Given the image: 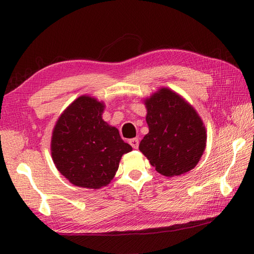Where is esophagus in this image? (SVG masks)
Instances as JSON below:
<instances>
[{"mask_svg":"<svg viewBox=\"0 0 254 254\" xmlns=\"http://www.w3.org/2000/svg\"><path fill=\"white\" fill-rule=\"evenodd\" d=\"M128 143H130V145L133 148L136 149L138 147V138H131L130 141H128Z\"/></svg>","mask_w":254,"mask_h":254,"instance_id":"esophagus-1","label":"esophagus"}]
</instances>
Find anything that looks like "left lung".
Returning a JSON list of instances; mask_svg holds the SVG:
<instances>
[{
  "label": "left lung",
  "mask_w": 254,
  "mask_h": 254,
  "mask_svg": "<svg viewBox=\"0 0 254 254\" xmlns=\"http://www.w3.org/2000/svg\"><path fill=\"white\" fill-rule=\"evenodd\" d=\"M143 101L149 131L139 143V150L163 176H181L192 170L201 159L207 139L196 110L167 87Z\"/></svg>",
  "instance_id": "1"
}]
</instances>
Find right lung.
I'll return each mask as SVG.
<instances>
[{
	"label": "right lung",
	"instance_id": "obj_1",
	"mask_svg": "<svg viewBox=\"0 0 254 254\" xmlns=\"http://www.w3.org/2000/svg\"><path fill=\"white\" fill-rule=\"evenodd\" d=\"M104 101L79 96L61 113L53 127L52 160L76 187L97 190L108 186L122 156L132 150L118 128L104 121Z\"/></svg>",
	"mask_w": 254,
	"mask_h": 254
}]
</instances>
